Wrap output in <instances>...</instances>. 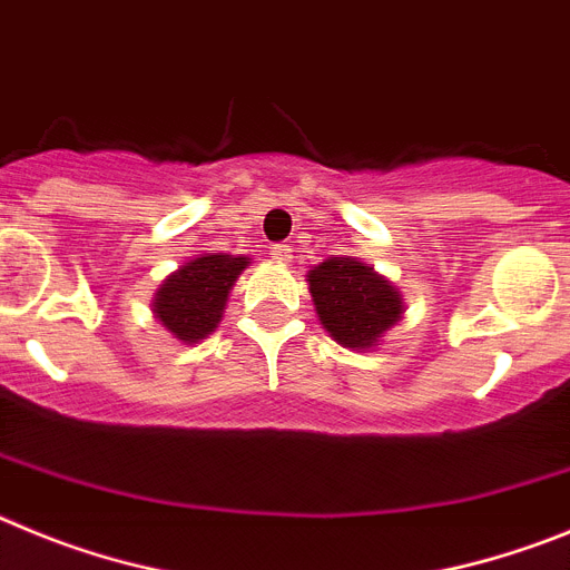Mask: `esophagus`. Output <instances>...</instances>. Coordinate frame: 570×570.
Segmentation results:
<instances>
[{"instance_id":"1","label":"esophagus","mask_w":570,"mask_h":570,"mask_svg":"<svg viewBox=\"0 0 570 570\" xmlns=\"http://www.w3.org/2000/svg\"><path fill=\"white\" fill-rule=\"evenodd\" d=\"M269 255H273L275 261H289L292 258V249H289V244H275V247L269 249Z\"/></svg>"}]
</instances>
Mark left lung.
<instances>
[{"label": "left lung", "mask_w": 570, "mask_h": 570, "mask_svg": "<svg viewBox=\"0 0 570 570\" xmlns=\"http://www.w3.org/2000/svg\"><path fill=\"white\" fill-rule=\"evenodd\" d=\"M306 278L323 330L348 348L374 346L403 315L394 286L355 258L323 261Z\"/></svg>", "instance_id": "obj_1"}]
</instances>
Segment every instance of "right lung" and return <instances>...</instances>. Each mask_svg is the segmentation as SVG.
I'll use <instances>...</instances> for the list:
<instances>
[{"label": "right lung", "instance_id": "right-lung-1", "mask_svg": "<svg viewBox=\"0 0 570 570\" xmlns=\"http://www.w3.org/2000/svg\"><path fill=\"white\" fill-rule=\"evenodd\" d=\"M249 258L202 255L184 264L156 292L158 321L184 343H196L218 326L235 278L247 269Z\"/></svg>", "mask_w": 570, "mask_h": 570}]
</instances>
